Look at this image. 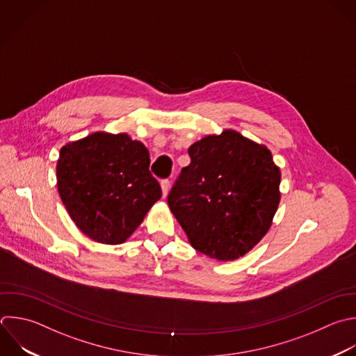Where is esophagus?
<instances>
[{
	"mask_svg": "<svg viewBox=\"0 0 356 356\" xmlns=\"http://www.w3.org/2000/svg\"><path fill=\"white\" fill-rule=\"evenodd\" d=\"M170 189H171V182L170 181H161V191H163V196L167 197L168 193H170Z\"/></svg>",
	"mask_w": 356,
	"mask_h": 356,
	"instance_id": "obj_1",
	"label": "esophagus"
}]
</instances>
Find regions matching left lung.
I'll list each match as a JSON object with an SVG mask.
<instances>
[{"label":"left lung","instance_id":"obj_1","mask_svg":"<svg viewBox=\"0 0 356 356\" xmlns=\"http://www.w3.org/2000/svg\"><path fill=\"white\" fill-rule=\"evenodd\" d=\"M188 153L191 164L168 195L170 210L196 250L218 261L245 256L267 234L280 204L281 171L271 152L224 129Z\"/></svg>","mask_w":356,"mask_h":356}]
</instances>
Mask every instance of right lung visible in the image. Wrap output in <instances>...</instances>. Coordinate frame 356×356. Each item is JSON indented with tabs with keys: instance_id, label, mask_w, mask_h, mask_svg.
Wrapping results in <instances>:
<instances>
[{
	"instance_id": "right-lung-1",
	"label": "right lung",
	"mask_w": 356,
	"mask_h": 356,
	"mask_svg": "<svg viewBox=\"0 0 356 356\" xmlns=\"http://www.w3.org/2000/svg\"><path fill=\"white\" fill-rule=\"evenodd\" d=\"M146 146L128 134L93 132L65 143L57 186L75 225L90 239L124 243L161 197Z\"/></svg>"
}]
</instances>
